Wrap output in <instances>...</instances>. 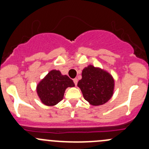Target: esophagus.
<instances>
[{
  "mask_svg": "<svg viewBox=\"0 0 149 149\" xmlns=\"http://www.w3.org/2000/svg\"><path fill=\"white\" fill-rule=\"evenodd\" d=\"M73 82H74V84H75V85H77V84H78V79H73Z\"/></svg>",
  "mask_w": 149,
  "mask_h": 149,
  "instance_id": "34e87169",
  "label": "esophagus"
}]
</instances>
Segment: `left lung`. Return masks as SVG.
I'll return each instance as SVG.
<instances>
[{"label":"left lung","instance_id":"obj_1","mask_svg":"<svg viewBox=\"0 0 149 149\" xmlns=\"http://www.w3.org/2000/svg\"><path fill=\"white\" fill-rule=\"evenodd\" d=\"M82 79L78 82L84 98L90 104L100 106L107 102L114 94L115 80L104 69L89 65L82 70Z\"/></svg>","mask_w":149,"mask_h":149}]
</instances>
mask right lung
<instances>
[{
  "mask_svg": "<svg viewBox=\"0 0 149 149\" xmlns=\"http://www.w3.org/2000/svg\"><path fill=\"white\" fill-rule=\"evenodd\" d=\"M73 80L60 70H52L37 86V93L42 103L47 106H55L63 99L68 87H73Z\"/></svg>",
  "mask_w": 149,
  "mask_h": 149,
  "instance_id": "1",
  "label": "right lung"
}]
</instances>
